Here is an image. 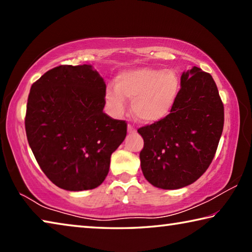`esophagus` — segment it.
<instances>
[{
    "label": "esophagus",
    "instance_id": "esophagus-1",
    "mask_svg": "<svg viewBox=\"0 0 252 252\" xmlns=\"http://www.w3.org/2000/svg\"><path fill=\"white\" fill-rule=\"evenodd\" d=\"M127 132H129V133H134V132H135V127H134L133 125H129V126H127Z\"/></svg>",
    "mask_w": 252,
    "mask_h": 252
}]
</instances>
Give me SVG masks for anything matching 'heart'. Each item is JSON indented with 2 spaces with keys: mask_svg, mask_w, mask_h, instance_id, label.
Wrapping results in <instances>:
<instances>
[{
  "mask_svg": "<svg viewBox=\"0 0 252 252\" xmlns=\"http://www.w3.org/2000/svg\"><path fill=\"white\" fill-rule=\"evenodd\" d=\"M116 89H108L105 100L116 114L126 109L125 100L132 102V112L139 121L153 123L171 112L180 93L176 71L140 67L122 72L116 78Z\"/></svg>",
  "mask_w": 252,
  "mask_h": 252,
  "instance_id": "b5f03b06",
  "label": "heart"
}]
</instances>
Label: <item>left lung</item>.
<instances>
[{"label": "left lung", "instance_id": "8db88e82", "mask_svg": "<svg viewBox=\"0 0 252 252\" xmlns=\"http://www.w3.org/2000/svg\"><path fill=\"white\" fill-rule=\"evenodd\" d=\"M224 122L223 103L212 76L197 66L183 72L171 112L140 127L144 178L165 190L197 181L215 158Z\"/></svg>", "mask_w": 252, "mask_h": 252}]
</instances>
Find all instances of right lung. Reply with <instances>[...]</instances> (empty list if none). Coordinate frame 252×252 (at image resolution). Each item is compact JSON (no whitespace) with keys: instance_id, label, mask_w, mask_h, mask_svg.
I'll list each match as a JSON object with an SVG mask.
<instances>
[{"instance_id":"obj_1","label":"right lung","mask_w":252,"mask_h":252,"mask_svg":"<svg viewBox=\"0 0 252 252\" xmlns=\"http://www.w3.org/2000/svg\"><path fill=\"white\" fill-rule=\"evenodd\" d=\"M105 83L91 65H60L32 84L25 131L44 174L69 191L99 187L126 122L103 112Z\"/></svg>"}]
</instances>
